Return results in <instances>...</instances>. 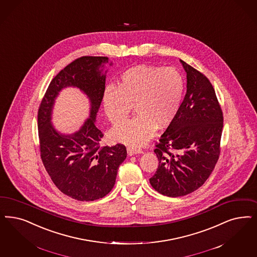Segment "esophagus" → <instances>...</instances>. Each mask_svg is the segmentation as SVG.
<instances>
[{
	"label": "esophagus",
	"instance_id": "34e87169",
	"mask_svg": "<svg viewBox=\"0 0 257 257\" xmlns=\"http://www.w3.org/2000/svg\"><path fill=\"white\" fill-rule=\"evenodd\" d=\"M127 153H128V156H134V155H137V154H142V150L139 147H135V146H129L127 147Z\"/></svg>",
	"mask_w": 257,
	"mask_h": 257
}]
</instances>
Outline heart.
Listing matches in <instances>:
<instances>
[{
    "mask_svg": "<svg viewBox=\"0 0 257 257\" xmlns=\"http://www.w3.org/2000/svg\"><path fill=\"white\" fill-rule=\"evenodd\" d=\"M185 90L184 78L175 67L138 65L120 75L114 87H107L102 103L108 119L122 123L132 107L137 115L115 128L111 139L115 142L140 145L176 117Z\"/></svg>",
    "mask_w": 257,
    "mask_h": 257,
    "instance_id": "1",
    "label": "heart"
}]
</instances>
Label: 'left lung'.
I'll list each match as a JSON object with an SVG mask.
<instances>
[{
    "label": "left lung",
    "mask_w": 257,
    "mask_h": 257,
    "mask_svg": "<svg viewBox=\"0 0 257 257\" xmlns=\"http://www.w3.org/2000/svg\"><path fill=\"white\" fill-rule=\"evenodd\" d=\"M187 91L179 111L155 153L159 168L150 178L161 195L177 197L202 186L219 158L223 114L212 83L186 62Z\"/></svg>",
    "instance_id": "obj_1"
}]
</instances>
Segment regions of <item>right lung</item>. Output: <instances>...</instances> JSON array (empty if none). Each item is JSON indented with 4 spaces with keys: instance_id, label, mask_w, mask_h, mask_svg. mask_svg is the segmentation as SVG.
Here are the masks:
<instances>
[{
    "instance_id": "add662e5",
    "label": "right lung",
    "mask_w": 257,
    "mask_h": 257,
    "mask_svg": "<svg viewBox=\"0 0 257 257\" xmlns=\"http://www.w3.org/2000/svg\"><path fill=\"white\" fill-rule=\"evenodd\" d=\"M107 57H81L63 68L46 90L39 108L40 150L45 170L62 192L80 201H93L105 196L115 185L119 165L127 157L122 144L100 146L103 134L96 118L105 90ZM66 87L81 90L89 98V117L80 129L64 134L53 126L54 101Z\"/></svg>"
}]
</instances>
